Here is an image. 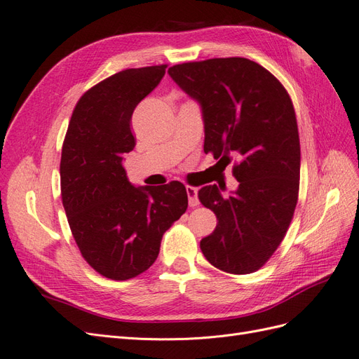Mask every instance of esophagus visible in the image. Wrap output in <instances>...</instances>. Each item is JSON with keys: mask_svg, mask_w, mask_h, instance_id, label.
<instances>
[{"mask_svg": "<svg viewBox=\"0 0 359 359\" xmlns=\"http://www.w3.org/2000/svg\"><path fill=\"white\" fill-rule=\"evenodd\" d=\"M186 191H187V196H189V205L190 206H198L199 205L198 189L196 187H191V186H187Z\"/></svg>", "mask_w": 359, "mask_h": 359, "instance_id": "34e87169", "label": "esophagus"}]
</instances>
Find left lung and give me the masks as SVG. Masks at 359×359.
Listing matches in <instances>:
<instances>
[{"label": "left lung", "mask_w": 359, "mask_h": 359, "mask_svg": "<svg viewBox=\"0 0 359 359\" xmlns=\"http://www.w3.org/2000/svg\"><path fill=\"white\" fill-rule=\"evenodd\" d=\"M202 107L203 151L224 161L240 186L223 198L215 186L199 201L217 215L201 241L206 260L231 274H250L274 255L298 202L301 149L295 109L283 85L241 57L177 64L168 70Z\"/></svg>", "instance_id": "1"}]
</instances>
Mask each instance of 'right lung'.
<instances>
[{"instance_id":"obj_1","label":"right lung","mask_w":359,"mask_h":359,"mask_svg":"<svg viewBox=\"0 0 359 359\" xmlns=\"http://www.w3.org/2000/svg\"><path fill=\"white\" fill-rule=\"evenodd\" d=\"M166 64L127 69L94 85L76 104L61 153V198L86 262L111 280H128L156 262L163 233L186 212L184 184L135 187L123 154L136 145L135 107L166 73Z\"/></svg>"}]
</instances>
